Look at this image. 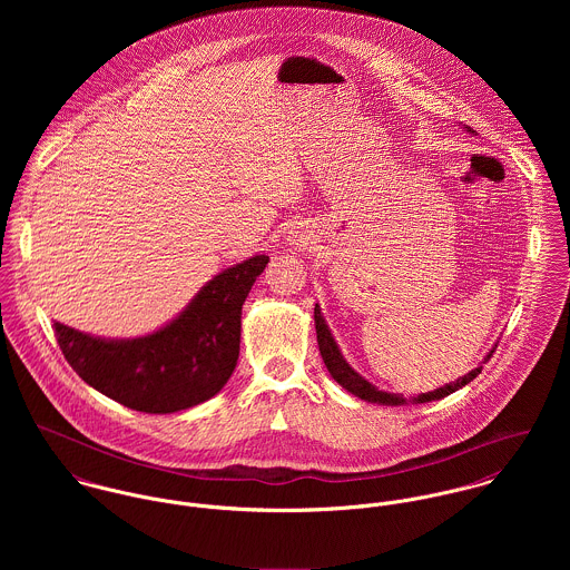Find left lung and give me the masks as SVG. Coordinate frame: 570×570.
I'll list each match as a JSON object with an SVG mask.
<instances>
[{
	"label": "left lung",
	"instance_id": "1",
	"mask_svg": "<svg viewBox=\"0 0 570 570\" xmlns=\"http://www.w3.org/2000/svg\"><path fill=\"white\" fill-rule=\"evenodd\" d=\"M465 129L472 131L470 127H465ZM472 134H474V131H472ZM314 321H316V335H318V346H321V355H323V360H325V366L328 368L331 377H333L344 391H348L351 395H355V397H360V400H364V402H371V404H384V406H404V404H407V400L404 395H395V393L380 391L377 386H373L371 382H366L360 373H355V371L348 366V362L342 357V353H340V348H337V344H335V340H333V335H331V331H328V326H326L325 318H323L318 305H316V309H314ZM495 346H498V344H495ZM491 353H493V348L489 351L485 362L491 357ZM481 371H483V366L470 371L468 375L459 377L456 382L445 384V386H441V389H436V391H432V393H421V395L412 397L410 402H412V404H425V402L443 400V397H448L450 393H454V391L463 389L465 384H470Z\"/></svg>",
	"mask_w": 570,
	"mask_h": 570
}]
</instances>
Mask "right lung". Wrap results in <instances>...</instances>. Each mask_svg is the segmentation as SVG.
<instances>
[{
    "label": "right lung",
    "instance_id": "1",
    "mask_svg": "<svg viewBox=\"0 0 570 570\" xmlns=\"http://www.w3.org/2000/svg\"><path fill=\"white\" fill-rule=\"evenodd\" d=\"M269 256L256 254L208 281L168 325L134 340H105L55 323L57 342L109 400L151 414L197 406L230 380L242 342V307Z\"/></svg>",
    "mask_w": 570,
    "mask_h": 570
}]
</instances>
